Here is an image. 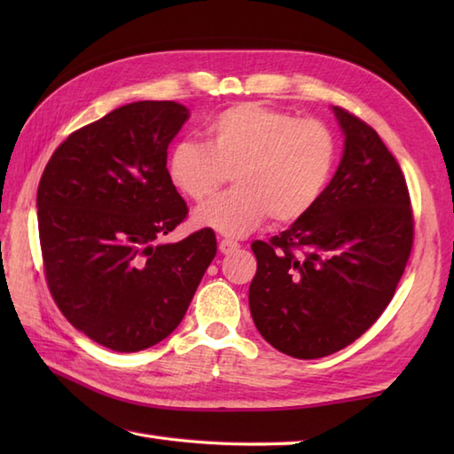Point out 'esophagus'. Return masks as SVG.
Segmentation results:
<instances>
[{"label": "esophagus", "mask_w": 454, "mask_h": 454, "mask_svg": "<svg viewBox=\"0 0 454 454\" xmlns=\"http://www.w3.org/2000/svg\"><path fill=\"white\" fill-rule=\"evenodd\" d=\"M239 247V244L238 242H234V239H220L218 242V249H220V254H232V252H236V249Z\"/></svg>", "instance_id": "1"}]
</instances>
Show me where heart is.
<instances>
[{
    "label": "heart",
    "instance_id": "heart-1",
    "mask_svg": "<svg viewBox=\"0 0 454 454\" xmlns=\"http://www.w3.org/2000/svg\"><path fill=\"white\" fill-rule=\"evenodd\" d=\"M208 142L181 140L168 158L169 179L183 195L205 200L228 171L234 185L226 195L192 212L197 226L244 238L265 218L278 224L302 218L324 192L333 168L330 129L296 119L259 103L234 105L207 124Z\"/></svg>",
    "mask_w": 454,
    "mask_h": 454
}]
</instances>
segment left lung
<instances>
[{
    "label": "left lung",
    "mask_w": 454,
    "mask_h": 454,
    "mask_svg": "<svg viewBox=\"0 0 454 454\" xmlns=\"http://www.w3.org/2000/svg\"><path fill=\"white\" fill-rule=\"evenodd\" d=\"M343 156L316 205L269 242H254L249 310L267 343L320 359L353 343L392 301L413 244L403 173L379 134L332 107Z\"/></svg>",
    "instance_id": "8db88e82"
}]
</instances>
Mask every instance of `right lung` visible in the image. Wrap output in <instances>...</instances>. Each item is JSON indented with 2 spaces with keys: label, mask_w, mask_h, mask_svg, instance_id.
I'll return each instance as SVG.
<instances>
[{
  "label": "right lung",
  "mask_w": 454,
  "mask_h": 454,
  "mask_svg": "<svg viewBox=\"0 0 454 454\" xmlns=\"http://www.w3.org/2000/svg\"><path fill=\"white\" fill-rule=\"evenodd\" d=\"M189 119L176 101H138L72 132L38 183L46 283L75 330L119 353L176 330L216 255L210 228L160 244L187 216L168 146Z\"/></svg>",
  "instance_id": "obj_1"
}]
</instances>
